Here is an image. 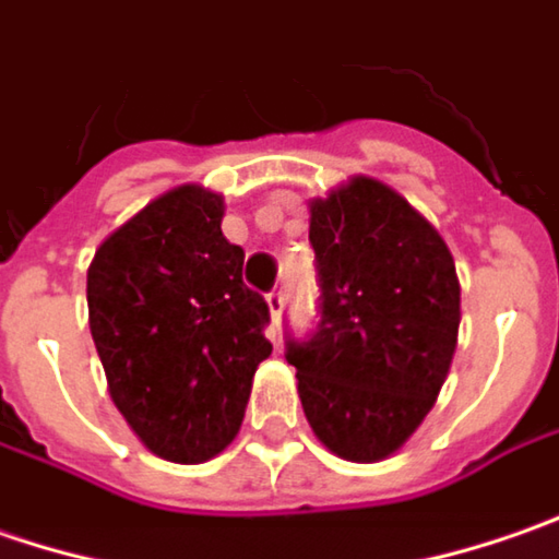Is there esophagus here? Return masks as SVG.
<instances>
[{
  "label": "esophagus",
  "instance_id": "esophagus-1",
  "mask_svg": "<svg viewBox=\"0 0 559 559\" xmlns=\"http://www.w3.org/2000/svg\"><path fill=\"white\" fill-rule=\"evenodd\" d=\"M265 300H269V312H272V331H269V337H275L278 334L281 312H284V287H272Z\"/></svg>",
  "mask_w": 559,
  "mask_h": 559
}]
</instances>
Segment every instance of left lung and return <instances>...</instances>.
Masks as SVG:
<instances>
[{"instance_id": "left-lung-1", "label": "left lung", "mask_w": 559, "mask_h": 559, "mask_svg": "<svg viewBox=\"0 0 559 559\" xmlns=\"http://www.w3.org/2000/svg\"><path fill=\"white\" fill-rule=\"evenodd\" d=\"M322 287L312 337L287 341L316 438L353 463L401 450L450 372L460 281L444 237L397 190L350 178L309 203Z\"/></svg>"}]
</instances>
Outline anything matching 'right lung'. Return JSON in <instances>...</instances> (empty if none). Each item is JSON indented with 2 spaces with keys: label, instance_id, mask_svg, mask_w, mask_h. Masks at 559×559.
<instances>
[{
  "label": "right lung",
  "instance_id": "1",
  "mask_svg": "<svg viewBox=\"0 0 559 559\" xmlns=\"http://www.w3.org/2000/svg\"><path fill=\"white\" fill-rule=\"evenodd\" d=\"M225 200L200 183L162 193L86 269L90 334L118 413L146 448L203 463L234 441L272 344L269 304L222 234Z\"/></svg>",
  "mask_w": 559,
  "mask_h": 559
}]
</instances>
